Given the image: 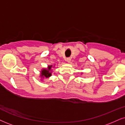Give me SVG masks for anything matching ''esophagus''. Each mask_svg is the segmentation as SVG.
<instances>
[{
	"instance_id": "34e87169",
	"label": "esophagus",
	"mask_w": 125,
	"mask_h": 125,
	"mask_svg": "<svg viewBox=\"0 0 125 125\" xmlns=\"http://www.w3.org/2000/svg\"><path fill=\"white\" fill-rule=\"evenodd\" d=\"M71 60V58H67V59H66V61H67L68 62H70Z\"/></svg>"
}]
</instances>
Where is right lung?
Listing matches in <instances>:
<instances>
[{
    "label": "right lung",
    "mask_w": 125,
    "mask_h": 125,
    "mask_svg": "<svg viewBox=\"0 0 125 125\" xmlns=\"http://www.w3.org/2000/svg\"><path fill=\"white\" fill-rule=\"evenodd\" d=\"M52 65H49L47 69H43L41 71V77L43 78H47L50 76H52V72H51V69H52Z\"/></svg>",
    "instance_id": "add662e5"
}]
</instances>
